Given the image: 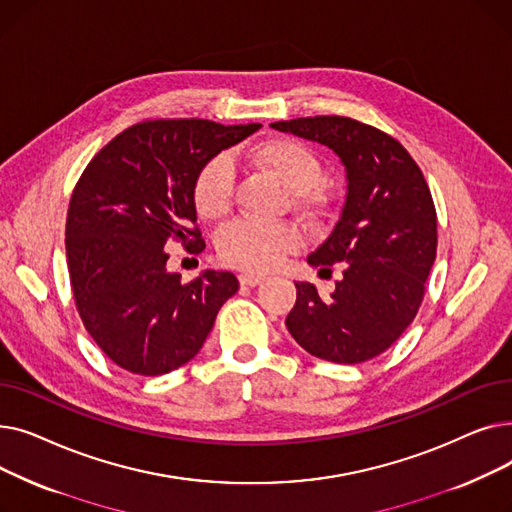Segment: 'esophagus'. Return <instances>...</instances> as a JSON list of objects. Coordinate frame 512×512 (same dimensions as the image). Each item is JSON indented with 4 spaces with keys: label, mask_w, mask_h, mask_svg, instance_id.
<instances>
[{
    "label": "esophagus",
    "mask_w": 512,
    "mask_h": 512,
    "mask_svg": "<svg viewBox=\"0 0 512 512\" xmlns=\"http://www.w3.org/2000/svg\"><path fill=\"white\" fill-rule=\"evenodd\" d=\"M265 280V276H261V274H240L238 276V282L242 284V286H257V284H261Z\"/></svg>",
    "instance_id": "esophagus-1"
}]
</instances>
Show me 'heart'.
<instances>
[{
  "label": "heart",
  "instance_id": "b5f03b06",
  "mask_svg": "<svg viewBox=\"0 0 512 512\" xmlns=\"http://www.w3.org/2000/svg\"><path fill=\"white\" fill-rule=\"evenodd\" d=\"M251 164L290 191L294 209L319 218L326 211L328 199L319 191L324 180V164L319 155L299 139L274 137L247 149ZM236 172L230 155L215 153L197 170L193 180V205L203 220H222L232 209ZM301 245L299 230L278 222L263 224L253 220H236L218 234L220 259L238 270L265 272L290 251Z\"/></svg>",
  "mask_w": 512,
  "mask_h": 512
}]
</instances>
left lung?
<instances>
[{"instance_id":"left-lung-1","label":"left lung","mask_w":512,"mask_h":512,"mask_svg":"<svg viewBox=\"0 0 512 512\" xmlns=\"http://www.w3.org/2000/svg\"><path fill=\"white\" fill-rule=\"evenodd\" d=\"M330 147L346 170V201L330 236L307 257L342 280L330 299L294 282L286 328L317 359L355 365L382 355L415 319L436 261V207L409 151L390 134L344 116L270 124Z\"/></svg>"}]
</instances>
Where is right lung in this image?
<instances>
[{
    "label": "right lung",
    "mask_w": 512,
    "mask_h": 512,
    "mask_svg": "<svg viewBox=\"0 0 512 512\" xmlns=\"http://www.w3.org/2000/svg\"><path fill=\"white\" fill-rule=\"evenodd\" d=\"M261 124L147 120L120 132L78 178L66 218V259L80 319L101 351L137 375L191 361L220 307L236 294L230 272L184 284L166 245L201 253L193 180L211 155Z\"/></svg>",
    "instance_id": "obj_1"
}]
</instances>
